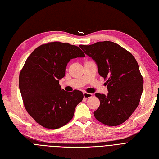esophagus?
<instances>
[{"mask_svg": "<svg viewBox=\"0 0 159 159\" xmlns=\"http://www.w3.org/2000/svg\"><path fill=\"white\" fill-rule=\"evenodd\" d=\"M92 96V93H86V92L84 93V98H85V99H87V98H89Z\"/></svg>", "mask_w": 159, "mask_h": 159, "instance_id": "1", "label": "esophagus"}]
</instances>
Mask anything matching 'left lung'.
<instances>
[{
    "mask_svg": "<svg viewBox=\"0 0 159 159\" xmlns=\"http://www.w3.org/2000/svg\"><path fill=\"white\" fill-rule=\"evenodd\" d=\"M80 48L94 60L100 76L107 79L108 95L96 93L100 105L94 116L106 125H120L134 112L142 95L144 81L138 63L130 52L111 41Z\"/></svg>",
    "mask_w": 159,
    "mask_h": 159,
    "instance_id": "1",
    "label": "left lung"
}]
</instances>
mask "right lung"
Segmentation results:
<instances>
[{
  "label": "right lung",
  "mask_w": 159,
  "mask_h": 159,
  "mask_svg": "<svg viewBox=\"0 0 159 159\" xmlns=\"http://www.w3.org/2000/svg\"><path fill=\"white\" fill-rule=\"evenodd\" d=\"M78 47L51 42L38 47L29 55L19 75V89L25 109L41 126L57 129L72 119L82 101L79 90L66 92L59 84L71 59L84 57Z\"/></svg>",
  "instance_id": "1"
}]
</instances>
